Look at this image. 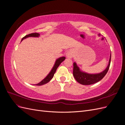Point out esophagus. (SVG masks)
Returning <instances> with one entry per match:
<instances>
[{
	"label": "esophagus",
	"instance_id": "esophagus-1",
	"mask_svg": "<svg viewBox=\"0 0 125 125\" xmlns=\"http://www.w3.org/2000/svg\"><path fill=\"white\" fill-rule=\"evenodd\" d=\"M66 56H67V57H68V58H70L72 56L71 54L70 53H69V52H67V54H66Z\"/></svg>",
	"mask_w": 125,
	"mask_h": 125
}]
</instances>
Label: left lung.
<instances>
[{
	"mask_svg": "<svg viewBox=\"0 0 125 125\" xmlns=\"http://www.w3.org/2000/svg\"><path fill=\"white\" fill-rule=\"evenodd\" d=\"M111 60V54L107 67L104 71L98 74H89L82 72L79 69L75 62L73 63V75L76 81L83 85H90L99 82L103 79L107 73L110 66Z\"/></svg>",
	"mask_w": 125,
	"mask_h": 125,
	"instance_id": "obj_1",
	"label": "left lung"
}]
</instances>
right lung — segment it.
<instances>
[{
    "instance_id": "1",
    "label": "right lung",
    "mask_w": 125,
    "mask_h": 125,
    "mask_svg": "<svg viewBox=\"0 0 125 125\" xmlns=\"http://www.w3.org/2000/svg\"><path fill=\"white\" fill-rule=\"evenodd\" d=\"M39 36H40V34L37 33H33L29 34L26 35L24 37H23V38L22 39L21 41L23 40H24V39L27 38V37H39ZM65 59H66L65 57H60V58L57 59L56 62H55V65H54L53 68H52V70L51 71L50 73H49L47 75V76L46 78H45L44 79H43L42 81H41L40 83H39L36 84V85H43V84L47 83H48L49 81H50L51 80V79L52 78H53L55 72H56L57 69V68L58 67V66L60 65V64Z\"/></svg>"
}]
</instances>
